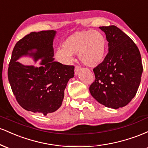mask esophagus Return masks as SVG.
<instances>
[{
    "label": "esophagus",
    "instance_id": "esophagus-1",
    "mask_svg": "<svg viewBox=\"0 0 148 148\" xmlns=\"http://www.w3.org/2000/svg\"><path fill=\"white\" fill-rule=\"evenodd\" d=\"M80 70H81V67L79 65H76L75 68H74V72H75L76 75H77V74L79 72Z\"/></svg>",
    "mask_w": 148,
    "mask_h": 148
}]
</instances>
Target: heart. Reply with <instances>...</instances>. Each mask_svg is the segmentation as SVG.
<instances>
[{"mask_svg":"<svg viewBox=\"0 0 148 148\" xmlns=\"http://www.w3.org/2000/svg\"><path fill=\"white\" fill-rule=\"evenodd\" d=\"M63 49H58L56 57L60 62L69 63L72 54L85 65L94 67L104 59L106 48V37L97 30L80 31L69 36L62 44Z\"/></svg>","mask_w":148,"mask_h":148,"instance_id":"b5f03b06","label":"heart"}]
</instances>
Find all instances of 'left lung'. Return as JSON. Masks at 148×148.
I'll return each instance as SVG.
<instances>
[{
    "label": "left lung",
    "instance_id": "8db88e82",
    "mask_svg": "<svg viewBox=\"0 0 148 148\" xmlns=\"http://www.w3.org/2000/svg\"><path fill=\"white\" fill-rule=\"evenodd\" d=\"M99 28L108 42V53L93 69L95 79L90 92L99 103L117 109L128 104L136 94L143 73L141 56L133 40L118 27Z\"/></svg>",
    "mask_w": 148,
    "mask_h": 148
}]
</instances>
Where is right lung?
Returning <instances> with one entry per match:
<instances>
[{
	"label": "right lung",
	"mask_w": 148,
	"mask_h": 148,
	"mask_svg": "<svg viewBox=\"0 0 148 148\" xmlns=\"http://www.w3.org/2000/svg\"><path fill=\"white\" fill-rule=\"evenodd\" d=\"M55 35L54 30H42L23 37L14 46L8 70L10 86L18 104L25 110L44 115L60 108L67 82L74 74V66L53 60ZM27 55L36 61L42 58L41 67L25 66L16 61Z\"/></svg>",
	"instance_id": "obj_1"
}]
</instances>
